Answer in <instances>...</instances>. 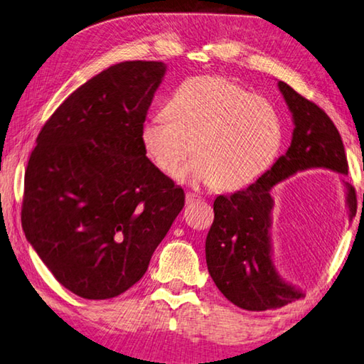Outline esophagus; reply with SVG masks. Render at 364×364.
Returning <instances> with one entry per match:
<instances>
[{"label": "esophagus", "instance_id": "1", "mask_svg": "<svg viewBox=\"0 0 364 364\" xmlns=\"http://www.w3.org/2000/svg\"><path fill=\"white\" fill-rule=\"evenodd\" d=\"M198 201H201V196L191 193V191H187V193H185V204H187V205L198 203Z\"/></svg>", "mask_w": 364, "mask_h": 364}]
</instances>
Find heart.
<instances>
[{"label": "heart", "instance_id": "1", "mask_svg": "<svg viewBox=\"0 0 364 364\" xmlns=\"http://www.w3.org/2000/svg\"><path fill=\"white\" fill-rule=\"evenodd\" d=\"M284 139V120L274 102L222 75L191 77L176 88L166 114H152L141 142L161 173L177 179L237 190L271 166ZM194 146H191V144Z\"/></svg>", "mask_w": 364, "mask_h": 364}]
</instances>
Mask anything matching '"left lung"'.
I'll use <instances>...</instances> for the list:
<instances>
[{
	"mask_svg": "<svg viewBox=\"0 0 364 364\" xmlns=\"http://www.w3.org/2000/svg\"><path fill=\"white\" fill-rule=\"evenodd\" d=\"M277 87L294 127L290 147L249 187L215 198L214 223L205 237V263L212 280L226 299L245 311L279 309L306 294L287 282L274 263L272 188L307 169L348 174L344 144L331 119L285 82L279 80ZM341 182L352 220L356 214L355 190L348 182Z\"/></svg>",
	"mask_w": 364,
	"mask_h": 364,
	"instance_id": "obj_1",
	"label": "left lung"
}]
</instances>
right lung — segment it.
<instances>
[{
    "label": "right lung",
    "mask_w": 364,
    "mask_h": 364,
    "mask_svg": "<svg viewBox=\"0 0 364 364\" xmlns=\"http://www.w3.org/2000/svg\"><path fill=\"white\" fill-rule=\"evenodd\" d=\"M164 73L163 61L134 60L93 75L46 122L31 152L26 241L80 298H114L138 282L183 208V190L141 142Z\"/></svg>",
    "instance_id": "add662e5"
}]
</instances>
